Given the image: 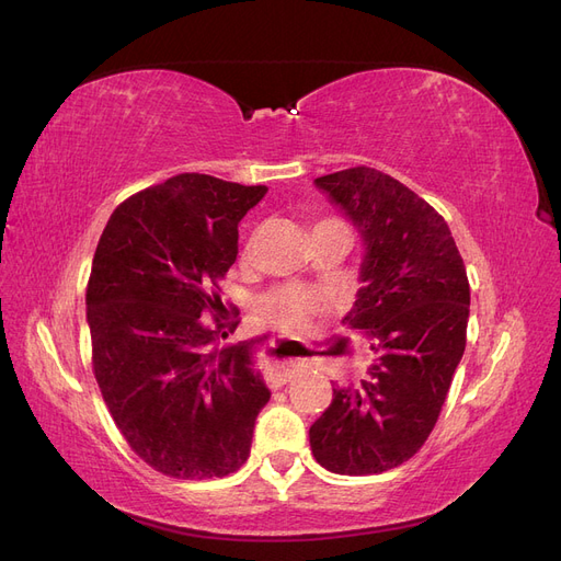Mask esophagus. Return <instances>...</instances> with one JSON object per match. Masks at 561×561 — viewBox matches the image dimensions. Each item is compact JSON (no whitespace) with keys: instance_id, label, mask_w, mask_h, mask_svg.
Instances as JSON below:
<instances>
[{"instance_id":"34e87169","label":"esophagus","mask_w":561,"mask_h":561,"mask_svg":"<svg viewBox=\"0 0 561 561\" xmlns=\"http://www.w3.org/2000/svg\"><path fill=\"white\" fill-rule=\"evenodd\" d=\"M297 373H299V366L295 362H280V364H276L272 368V373H268V385H272L274 389H278V387H283L287 382H293Z\"/></svg>"}]
</instances>
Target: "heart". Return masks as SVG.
Listing matches in <instances>:
<instances>
[{
    "instance_id": "b5f03b06",
    "label": "heart",
    "mask_w": 561,
    "mask_h": 561,
    "mask_svg": "<svg viewBox=\"0 0 561 561\" xmlns=\"http://www.w3.org/2000/svg\"><path fill=\"white\" fill-rule=\"evenodd\" d=\"M327 222V220H324ZM253 239L245 241L243 253L249 255ZM331 310V295L318 287L280 283L268 287L255 299V320L264 327H274L289 333L308 331Z\"/></svg>"
}]
</instances>
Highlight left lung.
Masks as SVG:
<instances>
[{"instance_id":"left-lung-1","label":"left lung","mask_w":561,"mask_h":561,"mask_svg":"<svg viewBox=\"0 0 561 561\" xmlns=\"http://www.w3.org/2000/svg\"><path fill=\"white\" fill-rule=\"evenodd\" d=\"M316 184L366 241L345 324L366 329L379 358L362 387L333 389L310 449L333 474H382L435 428L465 352L469 280L446 220L398 179L358 165Z\"/></svg>"}]
</instances>
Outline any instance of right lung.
I'll return each mask as SVG.
<instances>
[{
    "instance_id": "add662e5",
    "label": "right lung",
    "mask_w": 561,
    "mask_h": 561,
    "mask_svg": "<svg viewBox=\"0 0 561 561\" xmlns=\"http://www.w3.org/2000/svg\"><path fill=\"white\" fill-rule=\"evenodd\" d=\"M264 193L184 172L124 199L99 239L84 297L94 377L130 449L165 477L237 472L272 396L253 368L262 339L222 345L239 310L220 299L239 220Z\"/></svg>"
}]
</instances>
